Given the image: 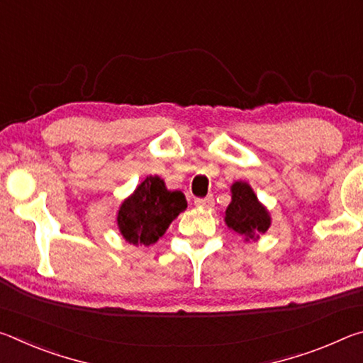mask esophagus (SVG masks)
Returning <instances> with one entry per match:
<instances>
[{"label":"esophagus","instance_id":"34e87169","mask_svg":"<svg viewBox=\"0 0 363 363\" xmlns=\"http://www.w3.org/2000/svg\"><path fill=\"white\" fill-rule=\"evenodd\" d=\"M195 205L200 208H213L214 206L213 195H208L205 199H195Z\"/></svg>","mask_w":363,"mask_h":363}]
</instances>
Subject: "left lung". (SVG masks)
Masks as SVG:
<instances>
[{"instance_id":"1","label":"left lung","mask_w":363,"mask_h":363,"mask_svg":"<svg viewBox=\"0 0 363 363\" xmlns=\"http://www.w3.org/2000/svg\"><path fill=\"white\" fill-rule=\"evenodd\" d=\"M232 201L225 210V224L233 232L240 233L245 240H257L270 227L267 208L257 200L250 184L237 181L232 184Z\"/></svg>"}]
</instances>
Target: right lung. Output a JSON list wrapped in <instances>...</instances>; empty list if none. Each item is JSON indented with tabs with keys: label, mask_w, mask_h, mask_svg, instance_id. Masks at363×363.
<instances>
[{
	"label": "right lung",
	"mask_w": 363,
	"mask_h": 363,
	"mask_svg": "<svg viewBox=\"0 0 363 363\" xmlns=\"http://www.w3.org/2000/svg\"><path fill=\"white\" fill-rule=\"evenodd\" d=\"M187 208L181 190H168L158 176H147L120 205L116 224L123 238L134 247L157 243L169 224Z\"/></svg>",
	"instance_id": "1"
}]
</instances>
